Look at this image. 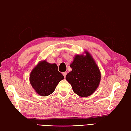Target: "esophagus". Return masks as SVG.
Here are the masks:
<instances>
[{
	"mask_svg": "<svg viewBox=\"0 0 131 131\" xmlns=\"http://www.w3.org/2000/svg\"><path fill=\"white\" fill-rule=\"evenodd\" d=\"M67 74V72H64L63 73V76L64 77V78L66 77Z\"/></svg>",
	"mask_w": 131,
	"mask_h": 131,
	"instance_id": "34e87169",
	"label": "esophagus"
}]
</instances>
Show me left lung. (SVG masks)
Segmentation results:
<instances>
[{
  "label": "left lung",
  "instance_id": "obj_1",
  "mask_svg": "<svg viewBox=\"0 0 131 131\" xmlns=\"http://www.w3.org/2000/svg\"><path fill=\"white\" fill-rule=\"evenodd\" d=\"M77 55L70 67L72 70L67 74L66 80L73 91L81 97L89 96L96 90L101 79V74L89 53Z\"/></svg>",
  "mask_w": 131,
  "mask_h": 131
}]
</instances>
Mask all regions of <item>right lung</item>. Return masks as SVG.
<instances>
[{
  "instance_id": "obj_1",
  "label": "right lung",
  "mask_w": 131,
  "mask_h": 131,
  "mask_svg": "<svg viewBox=\"0 0 131 131\" xmlns=\"http://www.w3.org/2000/svg\"><path fill=\"white\" fill-rule=\"evenodd\" d=\"M64 76L58 70L57 64H50L46 61L40 62L35 67L30 75V84L42 96H46L53 93Z\"/></svg>"
}]
</instances>
